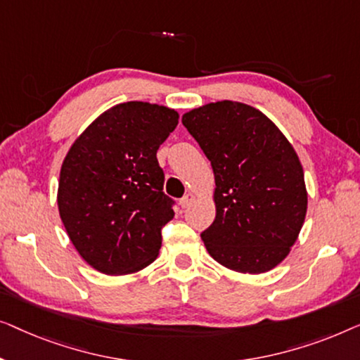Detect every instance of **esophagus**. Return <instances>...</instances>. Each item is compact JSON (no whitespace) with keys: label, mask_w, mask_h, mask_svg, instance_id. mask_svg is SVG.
<instances>
[{"label":"esophagus","mask_w":360,"mask_h":360,"mask_svg":"<svg viewBox=\"0 0 360 360\" xmlns=\"http://www.w3.org/2000/svg\"><path fill=\"white\" fill-rule=\"evenodd\" d=\"M194 200H195V194H192V192H187V194L179 200V205L182 207V209H187V207H189Z\"/></svg>","instance_id":"esophagus-1"}]
</instances>
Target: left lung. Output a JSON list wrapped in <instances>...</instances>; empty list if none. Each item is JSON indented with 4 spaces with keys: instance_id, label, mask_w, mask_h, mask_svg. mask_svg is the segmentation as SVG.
<instances>
[{
    "instance_id": "left-lung-1",
    "label": "left lung",
    "mask_w": 360,
    "mask_h": 360,
    "mask_svg": "<svg viewBox=\"0 0 360 360\" xmlns=\"http://www.w3.org/2000/svg\"><path fill=\"white\" fill-rule=\"evenodd\" d=\"M212 163L215 220L202 231L209 255L226 269L262 274L285 259L307 215L297 151L252 105L217 101L182 115Z\"/></svg>"
}]
</instances>
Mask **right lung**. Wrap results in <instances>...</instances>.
I'll return each mask as SVG.
<instances>
[{
  "instance_id": "1",
  "label": "right lung",
  "mask_w": 360,
  "mask_h": 360,
  "mask_svg": "<svg viewBox=\"0 0 360 360\" xmlns=\"http://www.w3.org/2000/svg\"><path fill=\"white\" fill-rule=\"evenodd\" d=\"M178 120L166 105L129 101L104 110L70 146L60 169V219L96 271L127 276L158 257L161 229L174 212L156 151Z\"/></svg>"
}]
</instances>
